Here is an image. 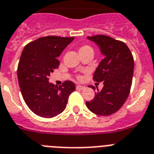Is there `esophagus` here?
Masks as SVG:
<instances>
[{
    "instance_id": "1",
    "label": "esophagus",
    "mask_w": 154,
    "mask_h": 154,
    "mask_svg": "<svg viewBox=\"0 0 154 154\" xmlns=\"http://www.w3.org/2000/svg\"><path fill=\"white\" fill-rule=\"evenodd\" d=\"M76 88H77V90H83V89H85V87L81 86V85H77V86H76Z\"/></svg>"
}]
</instances>
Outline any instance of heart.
<instances>
[{
    "mask_svg": "<svg viewBox=\"0 0 154 154\" xmlns=\"http://www.w3.org/2000/svg\"><path fill=\"white\" fill-rule=\"evenodd\" d=\"M87 50H93V49H92V48L91 47V46H89V45H82L81 48H80V53H81V52H83V51H87ZM77 77L78 79L82 78V77H81V75H77Z\"/></svg>",
    "mask_w": 154,
    "mask_h": 154,
    "instance_id": "1",
    "label": "heart"
}]
</instances>
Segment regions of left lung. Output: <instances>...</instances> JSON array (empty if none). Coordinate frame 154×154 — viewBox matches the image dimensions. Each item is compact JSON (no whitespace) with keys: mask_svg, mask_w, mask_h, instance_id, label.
<instances>
[{"mask_svg":"<svg viewBox=\"0 0 154 154\" xmlns=\"http://www.w3.org/2000/svg\"><path fill=\"white\" fill-rule=\"evenodd\" d=\"M88 38L99 45L105 58L93 76L96 82L103 81L104 87L95 92L93 99L86 101V105L94 114L111 116L121 109L130 92L134 69L133 54L125 42L105 35Z\"/></svg>","mask_w":154,"mask_h":154,"instance_id":"obj_1","label":"left lung"}]
</instances>
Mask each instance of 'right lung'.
Returning a JSON list of instances; mask_svg holds the SVG:
<instances>
[{
  "label": "right lung",
  "mask_w": 154,
  "mask_h": 154,
  "mask_svg": "<svg viewBox=\"0 0 154 154\" xmlns=\"http://www.w3.org/2000/svg\"><path fill=\"white\" fill-rule=\"evenodd\" d=\"M74 37L48 35L25 45L17 74L23 99L30 110L44 118L58 116L66 109L75 85L66 81L62 85L49 83V76L60 66L57 57Z\"/></svg>",
  "instance_id": "right-lung-1"
}]
</instances>
